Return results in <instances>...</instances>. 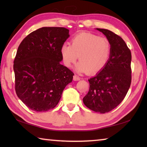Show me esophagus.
Returning a JSON list of instances; mask_svg holds the SVG:
<instances>
[{"mask_svg": "<svg viewBox=\"0 0 147 147\" xmlns=\"http://www.w3.org/2000/svg\"><path fill=\"white\" fill-rule=\"evenodd\" d=\"M73 80L74 81H78L80 80V78L78 76H77L76 74H74V75L73 76Z\"/></svg>", "mask_w": 147, "mask_h": 147, "instance_id": "34e87169", "label": "esophagus"}]
</instances>
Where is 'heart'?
Wrapping results in <instances>:
<instances>
[{"mask_svg":"<svg viewBox=\"0 0 147 147\" xmlns=\"http://www.w3.org/2000/svg\"><path fill=\"white\" fill-rule=\"evenodd\" d=\"M60 52L65 66L70 67L78 58L80 61L76 66L77 71L96 74L108 63L111 54V43L106 37L82 32L73 37L71 45L63 44Z\"/></svg>","mask_w":147,"mask_h":147,"instance_id":"heart-1","label":"heart"}]
</instances>
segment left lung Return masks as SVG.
I'll list each match as a JSON object with an SVG mask.
<instances>
[{
  "instance_id": "obj_1",
  "label": "left lung",
  "mask_w": 147,
  "mask_h": 147,
  "mask_svg": "<svg viewBox=\"0 0 147 147\" xmlns=\"http://www.w3.org/2000/svg\"><path fill=\"white\" fill-rule=\"evenodd\" d=\"M96 30L110 41L111 54L105 67L88 80L89 90L83 102L91 110L105 113L115 108L128 93L131 80V54L118 35L106 29Z\"/></svg>"
}]
</instances>
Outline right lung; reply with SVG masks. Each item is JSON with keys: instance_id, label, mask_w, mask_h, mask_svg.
<instances>
[{"instance_id": "1", "label": "right lung", "mask_w": 147, "mask_h": 147, "mask_svg": "<svg viewBox=\"0 0 147 147\" xmlns=\"http://www.w3.org/2000/svg\"><path fill=\"white\" fill-rule=\"evenodd\" d=\"M63 27H43L24 38L13 61L15 89L21 101L32 110L53 109L74 73L60 64L61 48L69 37Z\"/></svg>"}]
</instances>
